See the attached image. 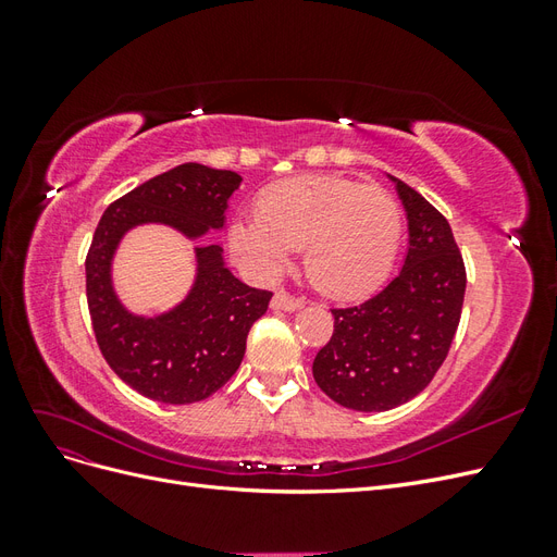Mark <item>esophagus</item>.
<instances>
[{
	"label": "esophagus",
	"instance_id": "34e87169",
	"mask_svg": "<svg viewBox=\"0 0 557 557\" xmlns=\"http://www.w3.org/2000/svg\"><path fill=\"white\" fill-rule=\"evenodd\" d=\"M301 307H305V299L295 297V295L285 293V290H276V295L272 297V309L274 311H297Z\"/></svg>",
	"mask_w": 557,
	"mask_h": 557
}]
</instances>
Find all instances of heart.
Masks as SVG:
<instances>
[{
	"instance_id": "heart-1",
	"label": "heart",
	"mask_w": 557,
	"mask_h": 557,
	"mask_svg": "<svg viewBox=\"0 0 557 557\" xmlns=\"http://www.w3.org/2000/svg\"><path fill=\"white\" fill-rule=\"evenodd\" d=\"M401 227L399 205L381 185L295 176L264 188L258 215L234 223L230 242L269 272L305 248L307 276L320 293L362 297L391 274Z\"/></svg>"
}]
</instances>
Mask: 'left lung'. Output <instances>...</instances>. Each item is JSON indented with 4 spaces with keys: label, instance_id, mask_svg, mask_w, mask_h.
I'll list each match as a JSON object with an SVG mask.
<instances>
[{
    "label": "left lung",
    "instance_id": "8db88e82",
    "mask_svg": "<svg viewBox=\"0 0 557 557\" xmlns=\"http://www.w3.org/2000/svg\"><path fill=\"white\" fill-rule=\"evenodd\" d=\"M409 221L401 272L358 307L332 309L334 332L313 360V379L352 411H387L423 393L460 325L467 272L446 218L399 178Z\"/></svg>",
    "mask_w": 557,
    "mask_h": 557
}]
</instances>
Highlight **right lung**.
I'll return each mask as SVG.
<instances>
[{"label": "right lung", "instance_id": "obj_1", "mask_svg": "<svg viewBox=\"0 0 557 557\" xmlns=\"http://www.w3.org/2000/svg\"><path fill=\"white\" fill-rule=\"evenodd\" d=\"M242 176L185 162L129 190L104 211L86 258V295L104 360L139 395L162 404L207 399L237 372L246 336L272 293L250 288L223 262L218 244H199L197 278L176 309L156 318L129 313L111 285L117 242L144 223L172 225L197 239L225 225Z\"/></svg>", "mask_w": 557, "mask_h": 557}]
</instances>
